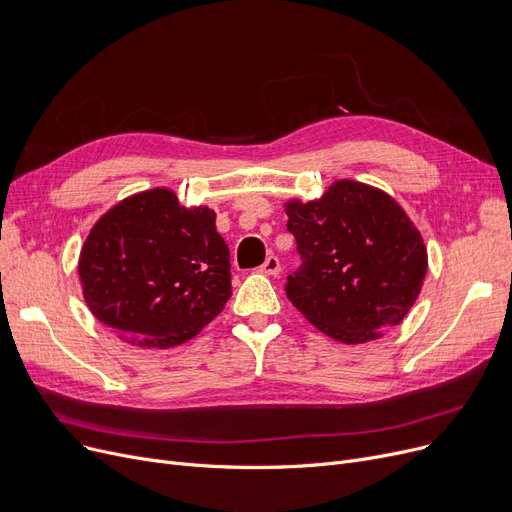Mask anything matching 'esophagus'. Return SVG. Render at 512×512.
<instances>
[{
    "instance_id": "34e87169",
    "label": "esophagus",
    "mask_w": 512,
    "mask_h": 512,
    "mask_svg": "<svg viewBox=\"0 0 512 512\" xmlns=\"http://www.w3.org/2000/svg\"><path fill=\"white\" fill-rule=\"evenodd\" d=\"M259 272L265 274V276H278L282 272V265H280V259L276 255H270L265 259V263L259 267Z\"/></svg>"
}]
</instances>
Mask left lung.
<instances>
[{
    "mask_svg": "<svg viewBox=\"0 0 512 512\" xmlns=\"http://www.w3.org/2000/svg\"><path fill=\"white\" fill-rule=\"evenodd\" d=\"M286 213L301 265L284 290L315 328L361 344L405 319L419 297L427 251L392 197L338 180L317 201H290Z\"/></svg>",
    "mask_w": 512,
    "mask_h": 512,
    "instance_id": "left-lung-1",
    "label": "left lung"
}]
</instances>
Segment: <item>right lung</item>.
I'll return each instance as SVG.
<instances>
[{
	"label": "right lung",
	"instance_id": "add662e5",
	"mask_svg": "<svg viewBox=\"0 0 512 512\" xmlns=\"http://www.w3.org/2000/svg\"><path fill=\"white\" fill-rule=\"evenodd\" d=\"M85 301L103 326L145 348L191 340L232 294L230 249L207 207L168 188L120 201L80 251Z\"/></svg>",
	"mask_w": 512,
	"mask_h": 512
}]
</instances>
